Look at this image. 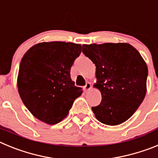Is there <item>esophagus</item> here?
Returning <instances> with one entry per match:
<instances>
[{"label":"esophagus","mask_w":158,"mask_h":158,"mask_svg":"<svg viewBox=\"0 0 158 158\" xmlns=\"http://www.w3.org/2000/svg\"><path fill=\"white\" fill-rule=\"evenodd\" d=\"M90 89H91V84L89 83V82H87L85 85L83 87V89L85 92H88Z\"/></svg>","instance_id":"34e87169"}]
</instances>
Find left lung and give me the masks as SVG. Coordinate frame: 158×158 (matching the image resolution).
Instances as JSON below:
<instances>
[{"mask_svg": "<svg viewBox=\"0 0 158 158\" xmlns=\"http://www.w3.org/2000/svg\"><path fill=\"white\" fill-rule=\"evenodd\" d=\"M82 52L96 65L94 87L102 100L92 107L102 123L118 125L132 116L146 93L148 68L136 49L128 43L84 44Z\"/></svg>", "mask_w": 158, "mask_h": 158, "instance_id": "8db88e82", "label": "left lung"}]
</instances>
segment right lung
I'll list each match as a JSON object with an SVG mask.
<instances>
[{
  "mask_svg": "<svg viewBox=\"0 0 158 158\" xmlns=\"http://www.w3.org/2000/svg\"><path fill=\"white\" fill-rule=\"evenodd\" d=\"M81 45L40 43L25 53L19 64L18 92L32 115L50 125L61 122L82 93L71 80L70 69Z\"/></svg>",
  "mask_w": 158,
  "mask_h": 158,
  "instance_id": "right-lung-1",
  "label": "right lung"
}]
</instances>
